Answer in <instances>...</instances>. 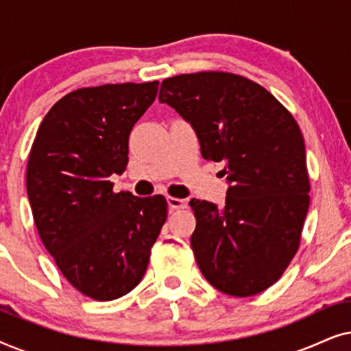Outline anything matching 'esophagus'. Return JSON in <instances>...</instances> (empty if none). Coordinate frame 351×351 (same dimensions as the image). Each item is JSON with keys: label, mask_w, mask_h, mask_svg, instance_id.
Here are the masks:
<instances>
[{"label": "esophagus", "mask_w": 351, "mask_h": 351, "mask_svg": "<svg viewBox=\"0 0 351 351\" xmlns=\"http://www.w3.org/2000/svg\"><path fill=\"white\" fill-rule=\"evenodd\" d=\"M167 208H169V210L184 209V208H186V201L180 199V198H172V196H169V198H167Z\"/></svg>", "instance_id": "1"}]
</instances>
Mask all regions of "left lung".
Wrapping results in <instances>:
<instances>
[{
	"mask_svg": "<svg viewBox=\"0 0 351 351\" xmlns=\"http://www.w3.org/2000/svg\"><path fill=\"white\" fill-rule=\"evenodd\" d=\"M158 99L193 128L204 160L225 165L223 208L190 201V243L201 273L228 295L265 291L295 256L308 213L305 143L295 119L262 86L222 71L167 78Z\"/></svg>",
	"mask_w": 351,
	"mask_h": 351,
	"instance_id": "8db88e82",
	"label": "left lung"
}]
</instances>
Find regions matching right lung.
<instances>
[{
    "instance_id": "add662e5",
    "label": "right lung",
    "mask_w": 351,
    "mask_h": 351,
    "mask_svg": "<svg viewBox=\"0 0 351 351\" xmlns=\"http://www.w3.org/2000/svg\"><path fill=\"white\" fill-rule=\"evenodd\" d=\"M152 83L73 90L43 119L27 166L38 233L73 287L118 299L145 275L167 217L162 196L113 193L110 176L128 166L129 134L158 93Z\"/></svg>"
}]
</instances>
